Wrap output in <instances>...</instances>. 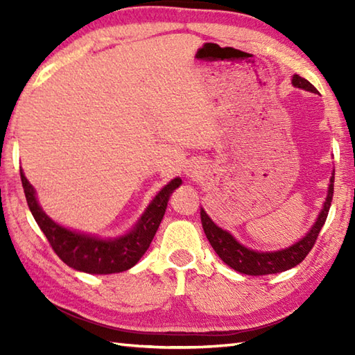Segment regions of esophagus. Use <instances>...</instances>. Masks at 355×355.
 Returning a JSON list of instances; mask_svg holds the SVG:
<instances>
[{
    "mask_svg": "<svg viewBox=\"0 0 355 355\" xmlns=\"http://www.w3.org/2000/svg\"><path fill=\"white\" fill-rule=\"evenodd\" d=\"M186 175L189 177V178H192V180H195V178H198L200 175H201V169H200V166H198V163H189L187 164V168H186Z\"/></svg>",
    "mask_w": 355,
    "mask_h": 355,
    "instance_id": "esophagus-1",
    "label": "esophagus"
}]
</instances>
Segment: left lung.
<instances>
[{"label":"left lung","mask_w":355,"mask_h":355,"mask_svg":"<svg viewBox=\"0 0 355 355\" xmlns=\"http://www.w3.org/2000/svg\"><path fill=\"white\" fill-rule=\"evenodd\" d=\"M291 84L296 88L305 89V92L318 93L315 87L310 84L306 79L300 78L299 74H294L291 79ZM333 193H334V173L329 180L328 195H327L325 202H323V209L320 210V214L318 216V220H315L314 225L302 239L297 241L296 244H293L288 248H284V250H277V252L250 250V248L239 244L227 230H223L221 227H218V225L210 220L205 209H201L200 212L201 224H202V229H205L209 243L214 247L216 254L220 256V258L233 270L239 271V273L252 275V276L281 273V271L296 267L297 263L302 262L306 258V254L311 252L315 239H318L320 233V229L327 221L331 201H333Z\"/></svg>","instance_id":"left-lung-1"}]
</instances>
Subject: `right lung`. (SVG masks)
I'll return each mask as SVG.
<instances>
[{
  "instance_id": "right-lung-1",
  "label": "right lung",
  "mask_w": 355,
  "mask_h": 355,
  "mask_svg": "<svg viewBox=\"0 0 355 355\" xmlns=\"http://www.w3.org/2000/svg\"><path fill=\"white\" fill-rule=\"evenodd\" d=\"M19 172L30 212L44 232L45 238L49 239L53 250L69 267L92 275L120 273V271L134 267L149 248L150 241L154 239L158 225L163 220L171 193L182 184V178H173L166 184L150 201L137 224L126 235L102 239L65 229L53 221L45 215L37 202L36 192L33 186L28 183L24 172L22 169H19Z\"/></svg>"
}]
</instances>
